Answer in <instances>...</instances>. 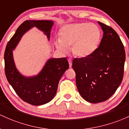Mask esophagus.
<instances>
[{"label": "esophagus", "mask_w": 129, "mask_h": 129, "mask_svg": "<svg viewBox=\"0 0 129 129\" xmlns=\"http://www.w3.org/2000/svg\"><path fill=\"white\" fill-rule=\"evenodd\" d=\"M68 62H69V67L71 68L72 67V59L71 58H69L68 59Z\"/></svg>", "instance_id": "obj_1"}]
</instances>
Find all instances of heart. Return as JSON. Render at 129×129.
Segmentation results:
<instances>
[{"label": "heart", "instance_id": "b5f03b06", "mask_svg": "<svg viewBox=\"0 0 129 129\" xmlns=\"http://www.w3.org/2000/svg\"><path fill=\"white\" fill-rule=\"evenodd\" d=\"M101 31L94 24L75 23L62 27L56 47L66 52L72 46V52L76 57L86 58L92 54L99 45Z\"/></svg>", "mask_w": 129, "mask_h": 129}]
</instances>
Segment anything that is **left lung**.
I'll return each mask as SVG.
<instances>
[{"label": "left lung", "instance_id": "obj_1", "mask_svg": "<svg viewBox=\"0 0 129 129\" xmlns=\"http://www.w3.org/2000/svg\"><path fill=\"white\" fill-rule=\"evenodd\" d=\"M98 23L104 31L99 47L89 57L74 59L72 66L79 93L94 104L104 102L115 93L122 82L125 60L124 46L118 33Z\"/></svg>", "mask_w": 129, "mask_h": 129}]
</instances>
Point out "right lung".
<instances>
[{"instance_id":"1","label":"right lung","mask_w":129,"mask_h":129,"mask_svg":"<svg viewBox=\"0 0 129 129\" xmlns=\"http://www.w3.org/2000/svg\"><path fill=\"white\" fill-rule=\"evenodd\" d=\"M53 25L52 21H24L7 43L5 50V72L7 80L21 99L33 105L47 104L54 98L59 81L69 68L68 61L66 57L50 58L37 76L25 77L16 68L13 50L16 47L23 35L33 27L44 31L49 40Z\"/></svg>"}]
</instances>
